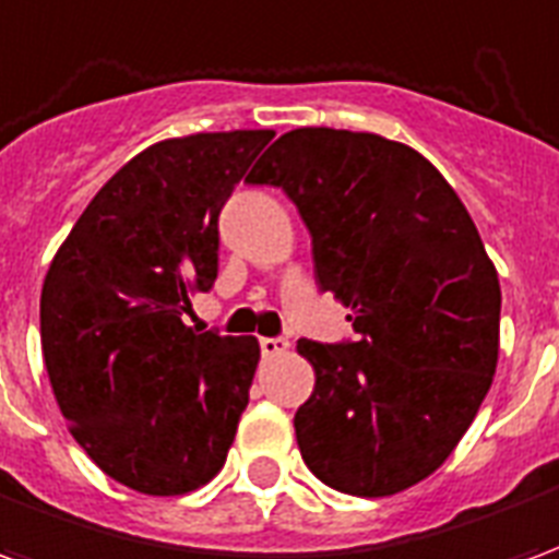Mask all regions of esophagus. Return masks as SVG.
<instances>
[{
	"mask_svg": "<svg viewBox=\"0 0 559 559\" xmlns=\"http://www.w3.org/2000/svg\"><path fill=\"white\" fill-rule=\"evenodd\" d=\"M287 350H290V344H287L284 338H260V353H263L266 359L284 356Z\"/></svg>",
	"mask_w": 559,
	"mask_h": 559,
	"instance_id": "obj_1",
	"label": "esophagus"
}]
</instances>
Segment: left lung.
<instances>
[{"label": "left lung", "instance_id": "8db88e82", "mask_svg": "<svg viewBox=\"0 0 559 559\" xmlns=\"http://www.w3.org/2000/svg\"><path fill=\"white\" fill-rule=\"evenodd\" d=\"M245 182L296 203L317 284L356 332L296 344L317 377L293 419L308 469L356 497L431 476L476 419L500 353V281L464 203L416 148L335 128L281 134Z\"/></svg>", "mask_w": 559, "mask_h": 559}]
</instances>
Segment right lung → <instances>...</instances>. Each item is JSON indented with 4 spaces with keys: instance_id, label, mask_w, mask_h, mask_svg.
Segmentation results:
<instances>
[{
    "instance_id": "add662e5",
    "label": "right lung",
    "mask_w": 559,
    "mask_h": 559,
    "mask_svg": "<svg viewBox=\"0 0 559 559\" xmlns=\"http://www.w3.org/2000/svg\"><path fill=\"white\" fill-rule=\"evenodd\" d=\"M272 131L160 140L92 197L47 269L41 350L83 452L152 497L227 461L260 362L257 338L185 326L218 278V215Z\"/></svg>"
}]
</instances>
